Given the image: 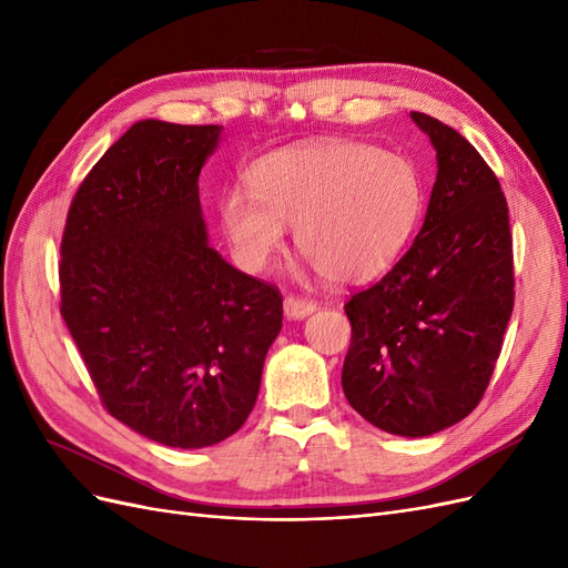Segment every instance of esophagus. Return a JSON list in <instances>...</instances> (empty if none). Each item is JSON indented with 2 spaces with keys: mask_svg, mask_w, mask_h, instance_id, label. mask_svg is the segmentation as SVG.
I'll return each mask as SVG.
<instances>
[{
  "mask_svg": "<svg viewBox=\"0 0 568 568\" xmlns=\"http://www.w3.org/2000/svg\"><path fill=\"white\" fill-rule=\"evenodd\" d=\"M315 311H317V303L311 298H303V296H286L284 298V315L288 320H303Z\"/></svg>",
  "mask_w": 568,
  "mask_h": 568,
  "instance_id": "esophagus-1",
  "label": "esophagus"
}]
</instances>
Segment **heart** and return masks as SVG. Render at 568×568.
I'll list each match as a JSON object with an SVG mask.
<instances>
[{
	"instance_id": "b5f03b06",
	"label": "heart",
	"mask_w": 568,
	"mask_h": 568,
	"mask_svg": "<svg viewBox=\"0 0 568 568\" xmlns=\"http://www.w3.org/2000/svg\"><path fill=\"white\" fill-rule=\"evenodd\" d=\"M251 194L230 189L220 222L236 261L265 270L284 227L326 280L365 282L403 253L422 211V178L405 153L359 142L272 151L248 170Z\"/></svg>"
}]
</instances>
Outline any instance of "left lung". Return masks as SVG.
Listing matches in <instances>:
<instances>
[{"label": "left lung", "mask_w": 568, "mask_h": 568, "mask_svg": "<svg viewBox=\"0 0 568 568\" xmlns=\"http://www.w3.org/2000/svg\"><path fill=\"white\" fill-rule=\"evenodd\" d=\"M438 175L424 225L390 272L346 303L341 384L382 432L422 438L484 398L514 307L507 199L488 163L440 120L412 111Z\"/></svg>", "instance_id": "left-lung-1"}]
</instances>
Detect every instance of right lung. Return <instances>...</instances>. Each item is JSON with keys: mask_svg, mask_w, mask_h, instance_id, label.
<instances>
[{"mask_svg": "<svg viewBox=\"0 0 568 568\" xmlns=\"http://www.w3.org/2000/svg\"><path fill=\"white\" fill-rule=\"evenodd\" d=\"M220 125L140 120L68 209L61 315L101 403L170 448H209L244 426L282 294L209 244L199 173Z\"/></svg>", "mask_w": 568, "mask_h": 568, "instance_id": "obj_1", "label": "right lung"}]
</instances>
